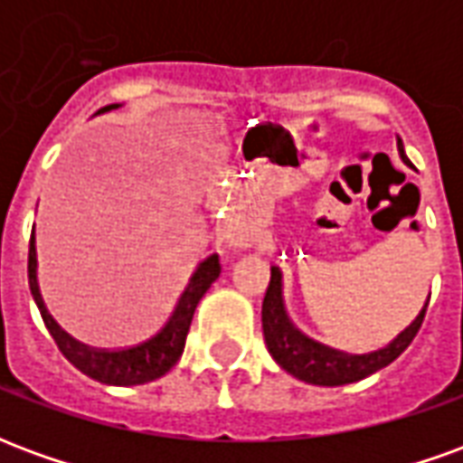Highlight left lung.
Here are the masks:
<instances>
[{"mask_svg":"<svg viewBox=\"0 0 463 463\" xmlns=\"http://www.w3.org/2000/svg\"><path fill=\"white\" fill-rule=\"evenodd\" d=\"M399 156H402V161L409 163L404 156V146H399ZM427 305L421 307L417 320L404 332H399L387 347L367 352V354H347V352L332 349L322 342L310 340L307 335H302L292 325L288 310H285V302H282V272L280 268H272L270 285H268L265 300H262V335H265V345H268L272 359L288 374L302 379L307 384H317V387H342V384L359 382V379L374 374L377 369L392 364L417 337L419 327L424 322Z\"/></svg>","mask_w":463,"mask_h":463,"instance_id":"8db88e82","label":"left lung"}]
</instances>
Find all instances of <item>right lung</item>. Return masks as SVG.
<instances>
[{"mask_svg": "<svg viewBox=\"0 0 463 463\" xmlns=\"http://www.w3.org/2000/svg\"><path fill=\"white\" fill-rule=\"evenodd\" d=\"M111 109H118V104L104 106L99 114L111 111ZM218 275H221V260H218V255L205 258L195 268V272H193V278L185 285L181 300L175 305V310L171 312L168 322L153 337H148L141 345H133V347L99 349L74 340L49 315L44 300H42V292H39V282H36L34 232H32V241H29V290H32L36 307L42 312V320H44L46 330L54 337L56 347H59V352L79 372H84L86 377L96 379L101 384H114V387H133V384L153 382V379L163 377L181 359L183 347H185V337H188V330H191L193 312L198 307L203 295L208 292V288L218 280Z\"/></svg>", "mask_w": 463, "mask_h": 463, "instance_id": "add662e5", "label": "right lung"}]
</instances>
